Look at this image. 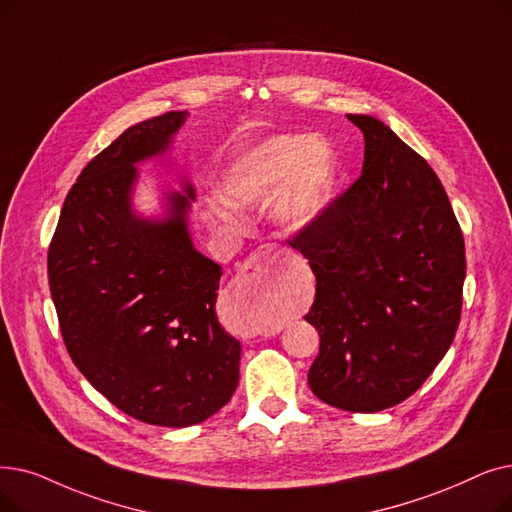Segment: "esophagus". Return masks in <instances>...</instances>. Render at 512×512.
I'll return each mask as SVG.
<instances>
[{"label": "esophagus", "instance_id": "esophagus-1", "mask_svg": "<svg viewBox=\"0 0 512 512\" xmlns=\"http://www.w3.org/2000/svg\"><path fill=\"white\" fill-rule=\"evenodd\" d=\"M278 255H280V251L274 247V244H265V247L257 249L247 261H244V263L240 265V270H242V272H247V270H257V272H261V270L268 268L270 263H274V261L278 259Z\"/></svg>", "mask_w": 512, "mask_h": 512}]
</instances>
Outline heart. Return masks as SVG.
<instances>
[{"label":"heart","mask_w":512,"mask_h":512,"mask_svg":"<svg viewBox=\"0 0 512 512\" xmlns=\"http://www.w3.org/2000/svg\"><path fill=\"white\" fill-rule=\"evenodd\" d=\"M335 182L330 150L307 133H282L240 152L224 180L226 203L251 209L270 202L274 224L284 232H303L322 215ZM217 217L230 219L226 207Z\"/></svg>","instance_id":"1"}]
</instances>
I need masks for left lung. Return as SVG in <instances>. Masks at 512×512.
<instances>
[{
	"mask_svg": "<svg viewBox=\"0 0 512 512\" xmlns=\"http://www.w3.org/2000/svg\"><path fill=\"white\" fill-rule=\"evenodd\" d=\"M347 119L364 133L360 180L291 247L316 276L307 383L324 404L368 414L404 402L450 349L466 259L429 163L376 117Z\"/></svg>",
	"mask_w": 512,
	"mask_h": 512,
	"instance_id": "8db88e82",
	"label": "left lung"
}]
</instances>
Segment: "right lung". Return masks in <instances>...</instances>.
<instances>
[{"label": "right lung", "instance_id": "right-lung-1", "mask_svg": "<svg viewBox=\"0 0 512 512\" xmlns=\"http://www.w3.org/2000/svg\"><path fill=\"white\" fill-rule=\"evenodd\" d=\"M188 113L125 129L77 177L48 253L52 301L79 372L121 412L192 427L238 385L240 343L215 314L221 265L198 253L194 188L163 194V215L133 209L138 165L161 159Z\"/></svg>", "mask_w": 512, "mask_h": 512}]
</instances>
